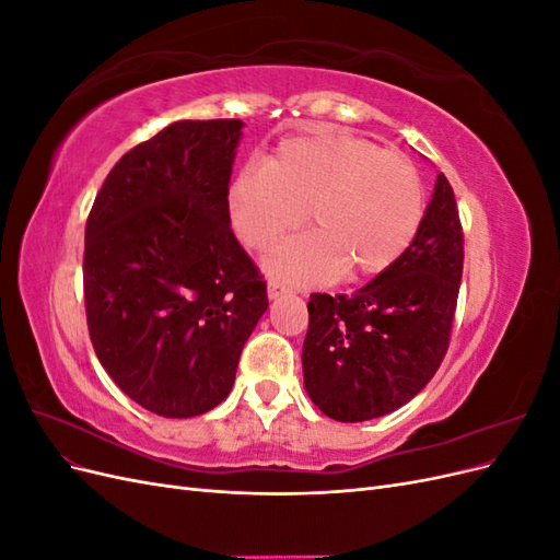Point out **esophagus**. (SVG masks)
Returning a JSON list of instances; mask_svg holds the SVG:
<instances>
[{"label": "esophagus", "mask_w": 560, "mask_h": 560, "mask_svg": "<svg viewBox=\"0 0 560 560\" xmlns=\"http://www.w3.org/2000/svg\"><path fill=\"white\" fill-rule=\"evenodd\" d=\"M284 292H287V287H284L282 282L268 280V296H270V299H278V296H282Z\"/></svg>", "instance_id": "obj_1"}]
</instances>
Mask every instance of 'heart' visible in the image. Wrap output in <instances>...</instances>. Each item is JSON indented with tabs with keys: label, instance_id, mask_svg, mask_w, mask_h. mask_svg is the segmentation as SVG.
<instances>
[{
	"label": "heart",
	"instance_id": "1",
	"mask_svg": "<svg viewBox=\"0 0 560 560\" xmlns=\"http://www.w3.org/2000/svg\"><path fill=\"white\" fill-rule=\"evenodd\" d=\"M317 231L282 245L270 268L294 282L341 273L378 276L411 247L425 217V186L399 151L338 130L282 140L264 165H245L226 186L233 233L270 249L306 219Z\"/></svg>",
	"mask_w": 560,
	"mask_h": 560
}]
</instances>
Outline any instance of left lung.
<instances>
[{"label": "left lung", "instance_id": "left-lung-1", "mask_svg": "<svg viewBox=\"0 0 560 560\" xmlns=\"http://www.w3.org/2000/svg\"><path fill=\"white\" fill-rule=\"evenodd\" d=\"M465 235L444 173L404 257L354 294H311L303 381L341 422L397 411L436 374L451 343Z\"/></svg>", "mask_w": 560, "mask_h": 560}]
</instances>
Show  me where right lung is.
I'll return each instance as SVG.
<instances>
[{
	"instance_id": "obj_1",
	"label": "right lung",
	"mask_w": 560,
	"mask_h": 560,
	"mask_svg": "<svg viewBox=\"0 0 560 560\" xmlns=\"http://www.w3.org/2000/svg\"><path fill=\"white\" fill-rule=\"evenodd\" d=\"M241 118L177 121L132 147L86 222L83 301L100 364L165 418L222 404L268 308L266 282L235 241L226 186Z\"/></svg>"
}]
</instances>
